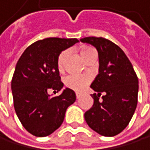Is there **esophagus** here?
Wrapping results in <instances>:
<instances>
[{
	"label": "esophagus",
	"mask_w": 150,
	"mask_h": 150,
	"mask_svg": "<svg viewBox=\"0 0 150 150\" xmlns=\"http://www.w3.org/2000/svg\"><path fill=\"white\" fill-rule=\"evenodd\" d=\"M75 96H76V98H77V99H79V98L81 97V94H80V93H76Z\"/></svg>",
	"instance_id": "1"
}]
</instances>
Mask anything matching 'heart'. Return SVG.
I'll use <instances>...</instances> for the list:
<instances>
[{
    "label": "heart",
    "mask_w": 150,
    "mask_h": 150,
    "mask_svg": "<svg viewBox=\"0 0 150 150\" xmlns=\"http://www.w3.org/2000/svg\"><path fill=\"white\" fill-rule=\"evenodd\" d=\"M94 52H96V51L95 50V48L90 47H82L80 48V54L83 58L84 61H86L87 58ZM68 56H69L68 50H64L59 54L57 58V68L60 71H62L64 69ZM64 81H65V85L68 88L75 91H81L89 82V77L86 75H68L65 78Z\"/></svg>",
    "instance_id": "heart-1"
}]
</instances>
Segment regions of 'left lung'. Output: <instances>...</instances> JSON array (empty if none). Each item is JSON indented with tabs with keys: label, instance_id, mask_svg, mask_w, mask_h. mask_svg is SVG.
Returning a JSON list of instances; mask_svg holds the SVG:
<instances>
[{
	"label": "left lung",
	"instance_id": "obj_1",
	"mask_svg": "<svg viewBox=\"0 0 150 150\" xmlns=\"http://www.w3.org/2000/svg\"><path fill=\"white\" fill-rule=\"evenodd\" d=\"M99 55V74L91 84L94 104L85 112V121L103 136L121 133L129 123L137 105L138 78L120 47L103 37H85Z\"/></svg>",
	"mask_w": 150,
	"mask_h": 150
}]
</instances>
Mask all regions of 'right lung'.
<instances>
[{
	"label": "right lung",
	"mask_w": 150,
	"mask_h": 150,
	"mask_svg": "<svg viewBox=\"0 0 150 150\" xmlns=\"http://www.w3.org/2000/svg\"><path fill=\"white\" fill-rule=\"evenodd\" d=\"M79 41L50 37L28 47L16 63L11 89L16 115L22 126L33 135L52 134L63 122L67 108L75 102L74 90L66 88L58 96L49 89L62 90L57 58L62 51Z\"/></svg>",
	"instance_id": "obj_1"
}]
</instances>
